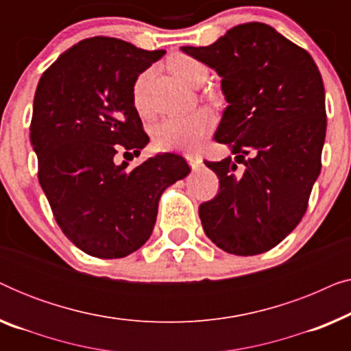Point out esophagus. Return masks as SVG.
I'll list each match as a JSON object with an SVG mask.
<instances>
[{
    "label": "esophagus",
    "instance_id": "34e87169",
    "mask_svg": "<svg viewBox=\"0 0 351 351\" xmlns=\"http://www.w3.org/2000/svg\"><path fill=\"white\" fill-rule=\"evenodd\" d=\"M185 160H186V162H189L190 167L193 171L199 169L201 165H203V158L198 156V155H190V153H189V155H185Z\"/></svg>",
    "mask_w": 351,
    "mask_h": 351
}]
</instances>
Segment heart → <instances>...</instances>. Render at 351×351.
I'll return each mask as SVG.
<instances>
[{"label": "heart", "instance_id": "heart-1", "mask_svg": "<svg viewBox=\"0 0 351 351\" xmlns=\"http://www.w3.org/2000/svg\"><path fill=\"white\" fill-rule=\"evenodd\" d=\"M171 69L182 83L199 88L208 78V69L193 57L179 56L171 60ZM152 70L142 71L132 84V102L138 113H148L147 89ZM213 129V118L204 110H195L186 114H177L161 119L153 128V143L166 152H196Z\"/></svg>", "mask_w": 351, "mask_h": 351}]
</instances>
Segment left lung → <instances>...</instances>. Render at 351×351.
Here are the masks:
<instances>
[{"label": "left lung", "instance_id": "8db88e82", "mask_svg": "<svg viewBox=\"0 0 351 351\" xmlns=\"http://www.w3.org/2000/svg\"><path fill=\"white\" fill-rule=\"evenodd\" d=\"M182 52L217 71L228 105L214 134L234 155L204 161L220 190L199 206L204 233L234 256L280 244L304 217L326 137L323 78L305 49L261 22ZM238 164L243 173L236 174Z\"/></svg>", "mask_w": 351, "mask_h": 351}]
</instances>
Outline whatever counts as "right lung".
<instances>
[{
    "label": "right lung",
    "mask_w": 351,
    "mask_h": 351,
    "mask_svg": "<svg viewBox=\"0 0 351 351\" xmlns=\"http://www.w3.org/2000/svg\"><path fill=\"white\" fill-rule=\"evenodd\" d=\"M166 51L94 36L65 51L38 83L30 142L38 180L65 237L89 256L121 258L150 238L167 186L190 174L180 155L161 153L128 169L118 152L141 155L148 136L132 84Z\"/></svg>",
    "instance_id": "right-lung-1"
}]
</instances>
